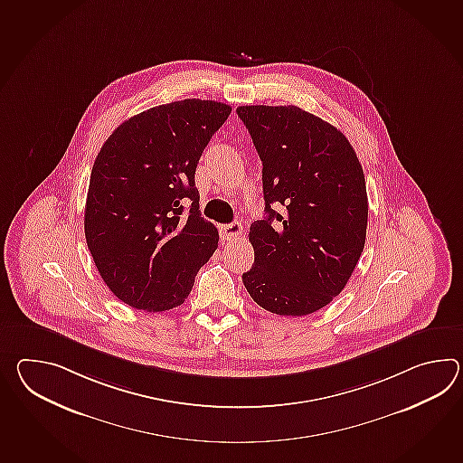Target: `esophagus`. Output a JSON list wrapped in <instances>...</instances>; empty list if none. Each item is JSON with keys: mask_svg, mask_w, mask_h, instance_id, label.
<instances>
[{"mask_svg": "<svg viewBox=\"0 0 463 463\" xmlns=\"http://www.w3.org/2000/svg\"><path fill=\"white\" fill-rule=\"evenodd\" d=\"M221 234H222V239H226V241H236V239L242 236V226H241V222L227 224V226L221 227Z\"/></svg>", "mask_w": 463, "mask_h": 463, "instance_id": "esophagus-1", "label": "esophagus"}]
</instances>
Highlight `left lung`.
<instances>
[{
	"label": "left lung",
	"instance_id": "left-lung-1",
	"mask_svg": "<svg viewBox=\"0 0 463 463\" xmlns=\"http://www.w3.org/2000/svg\"><path fill=\"white\" fill-rule=\"evenodd\" d=\"M262 161L266 217L249 231L247 292L278 316H307L345 288L365 244L369 201L352 144L298 106H239ZM278 206L279 211L272 210Z\"/></svg>",
	"mask_w": 463,
	"mask_h": 463
}]
</instances>
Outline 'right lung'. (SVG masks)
Wrapping results in <instances>:
<instances>
[{
    "mask_svg": "<svg viewBox=\"0 0 463 463\" xmlns=\"http://www.w3.org/2000/svg\"><path fill=\"white\" fill-rule=\"evenodd\" d=\"M229 114L217 101L161 104L118 126L98 153L84 236L104 284L124 304L147 312L181 306L214 254L219 234L201 217L194 175Z\"/></svg>",
    "mask_w": 463,
    "mask_h": 463,
    "instance_id": "1",
    "label": "right lung"
}]
</instances>
